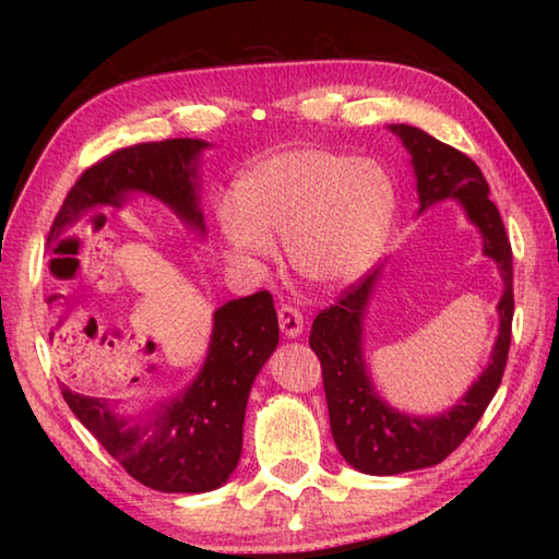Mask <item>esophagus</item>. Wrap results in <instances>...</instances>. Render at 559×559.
I'll return each mask as SVG.
<instances>
[{"label": "esophagus", "instance_id": "esophagus-1", "mask_svg": "<svg viewBox=\"0 0 559 559\" xmlns=\"http://www.w3.org/2000/svg\"><path fill=\"white\" fill-rule=\"evenodd\" d=\"M278 325H281V333L288 340H296L302 335V316L293 306H281Z\"/></svg>", "mask_w": 559, "mask_h": 559}]
</instances>
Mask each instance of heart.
<instances>
[{"instance_id":"heart-1","label":"heart","mask_w":559,"mask_h":559,"mask_svg":"<svg viewBox=\"0 0 559 559\" xmlns=\"http://www.w3.org/2000/svg\"><path fill=\"white\" fill-rule=\"evenodd\" d=\"M396 214V189L382 165L333 150H283L253 165L239 192L219 202V229L234 261L263 266L286 239L290 269L340 288L372 266Z\"/></svg>"}]
</instances>
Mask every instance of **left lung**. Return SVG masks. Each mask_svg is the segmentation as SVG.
Masks as SVG:
<instances>
[{"instance_id":"8db88e82","label":"left lung","mask_w":559,"mask_h":559,"mask_svg":"<svg viewBox=\"0 0 559 559\" xmlns=\"http://www.w3.org/2000/svg\"><path fill=\"white\" fill-rule=\"evenodd\" d=\"M412 157L419 194V214L441 202H456L484 241V257L498 266L503 281L498 337L486 370L473 380L456 404L439 414H412L392 406L377 392L365 357V320L382 269L349 288L337 306L323 310L310 328L308 343L323 365V386L335 447L349 466L370 476L437 466L476 427L503 380L510 325H513V251L496 204L488 200V182L478 165L459 150L412 126H390Z\"/></svg>"}]
</instances>
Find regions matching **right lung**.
<instances>
[{
  "label": "right lung",
  "mask_w": 559,
  "mask_h": 559,
  "mask_svg": "<svg viewBox=\"0 0 559 559\" xmlns=\"http://www.w3.org/2000/svg\"><path fill=\"white\" fill-rule=\"evenodd\" d=\"M194 138L122 147L81 175L51 226V239L93 210H122L132 197L165 204L204 239L202 155ZM204 365L182 392L147 412L88 396L63 384V400L83 427L140 484L159 493H206L231 478L243 447V414L253 380L278 345L271 293L236 298L214 310Z\"/></svg>",
  "instance_id": "add662e5"
}]
</instances>
